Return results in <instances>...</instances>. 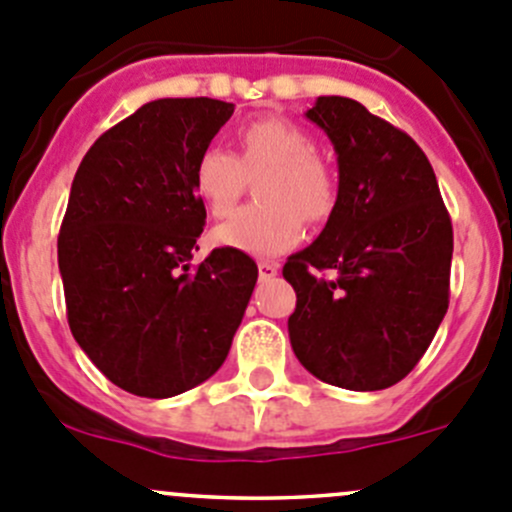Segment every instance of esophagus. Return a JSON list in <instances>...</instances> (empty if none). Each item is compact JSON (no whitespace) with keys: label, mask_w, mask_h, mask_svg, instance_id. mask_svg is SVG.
Here are the masks:
<instances>
[{"label":"esophagus","mask_w":512,"mask_h":512,"mask_svg":"<svg viewBox=\"0 0 512 512\" xmlns=\"http://www.w3.org/2000/svg\"><path fill=\"white\" fill-rule=\"evenodd\" d=\"M257 272H260V280H272L280 272L277 262H257Z\"/></svg>","instance_id":"34e87169"}]
</instances>
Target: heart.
I'll return each mask as SVG.
<instances>
[{"label":"heart","mask_w":512,"mask_h":512,"mask_svg":"<svg viewBox=\"0 0 512 512\" xmlns=\"http://www.w3.org/2000/svg\"><path fill=\"white\" fill-rule=\"evenodd\" d=\"M240 158L210 143L193 165V188L213 215H225L240 198L247 175H257L262 203L235 210L213 237L227 250L272 257L292 250L304 237V218L319 223L337 205V175L304 128L282 118H262L240 131Z\"/></svg>","instance_id":"1"}]
</instances>
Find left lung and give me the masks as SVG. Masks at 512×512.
<instances>
[{
  "label": "left lung",
  "instance_id": "obj_1",
  "mask_svg": "<svg viewBox=\"0 0 512 512\" xmlns=\"http://www.w3.org/2000/svg\"><path fill=\"white\" fill-rule=\"evenodd\" d=\"M304 116L332 141L337 205L317 240L285 262L297 292L289 342L317 379L389 389L426 354L448 309L453 227L426 153L344 96Z\"/></svg>",
  "mask_w": 512,
  "mask_h": 512
}]
</instances>
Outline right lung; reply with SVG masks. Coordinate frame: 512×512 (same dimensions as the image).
<instances>
[{"label": "right lung", "mask_w": 512, "mask_h": 512, "mask_svg": "<svg viewBox=\"0 0 512 512\" xmlns=\"http://www.w3.org/2000/svg\"><path fill=\"white\" fill-rule=\"evenodd\" d=\"M235 106L158 98L108 128L71 183L59 230L66 317L108 381L170 399L223 366L257 282L245 252L190 265L205 227L198 153Z\"/></svg>", "instance_id": "right-lung-1"}]
</instances>
